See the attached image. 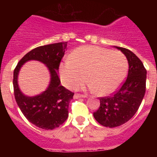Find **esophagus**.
Here are the masks:
<instances>
[{
    "mask_svg": "<svg viewBox=\"0 0 157 157\" xmlns=\"http://www.w3.org/2000/svg\"><path fill=\"white\" fill-rule=\"evenodd\" d=\"M86 98V95H81V94H75L74 95V99H78V98Z\"/></svg>",
    "mask_w": 157,
    "mask_h": 157,
    "instance_id": "obj_1",
    "label": "esophagus"
}]
</instances>
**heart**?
I'll use <instances>...</instances> for the list:
<instances>
[{"instance_id":"b5f03b06","label":"heart","mask_w":157,"mask_h":157,"mask_svg":"<svg viewBox=\"0 0 157 157\" xmlns=\"http://www.w3.org/2000/svg\"><path fill=\"white\" fill-rule=\"evenodd\" d=\"M128 62L118 51L86 45L76 48L59 65V77L65 87L76 89L87 78L89 87L100 95H108L116 91L127 75Z\"/></svg>"}]
</instances>
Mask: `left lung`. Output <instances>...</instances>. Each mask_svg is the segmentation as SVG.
<instances>
[{"label":"left lung","instance_id":"1","mask_svg":"<svg viewBox=\"0 0 157 157\" xmlns=\"http://www.w3.org/2000/svg\"><path fill=\"white\" fill-rule=\"evenodd\" d=\"M114 47L127 57V78L113 95L100 98L99 109L94 113L100 124L109 128L123 125L137 112L145 96L147 73L142 62L134 52L125 48Z\"/></svg>","mask_w":157,"mask_h":157}]
</instances>
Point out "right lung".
Masks as SVG:
<instances>
[{"label": "right lung", "mask_w": 157, "mask_h": 157, "mask_svg": "<svg viewBox=\"0 0 157 157\" xmlns=\"http://www.w3.org/2000/svg\"><path fill=\"white\" fill-rule=\"evenodd\" d=\"M67 43H54L32 49L20 59L14 71V94L18 106L29 122L44 130L59 127L68 117V105L74 93L61 86L58 75L59 63L67 48ZM30 60L45 64L51 75L48 87L35 96L25 95L17 83L19 71L25 63Z\"/></svg>", "instance_id": "obj_1"}]
</instances>
